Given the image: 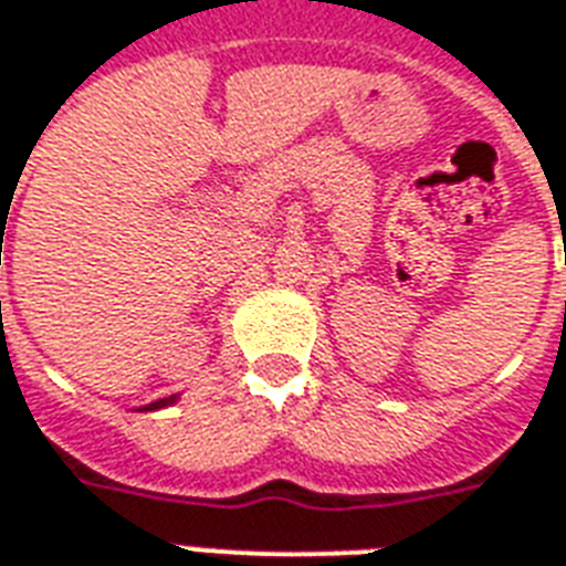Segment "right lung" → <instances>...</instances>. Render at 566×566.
<instances>
[{"label": "right lung", "instance_id": "add662e5", "mask_svg": "<svg viewBox=\"0 0 566 566\" xmlns=\"http://www.w3.org/2000/svg\"><path fill=\"white\" fill-rule=\"evenodd\" d=\"M170 402H176V396H167V399H158V402L149 405L146 411H155V408H164V405H170Z\"/></svg>", "mask_w": 566, "mask_h": 566}]
</instances>
